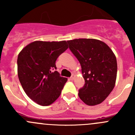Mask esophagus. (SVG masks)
<instances>
[{
    "label": "esophagus",
    "mask_w": 135,
    "mask_h": 135,
    "mask_svg": "<svg viewBox=\"0 0 135 135\" xmlns=\"http://www.w3.org/2000/svg\"><path fill=\"white\" fill-rule=\"evenodd\" d=\"M74 74H72V76H71V77H70V80H74Z\"/></svg>",
    "instance_id": "1"
}]
</instances>
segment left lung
<instances>
[{"label":"left lung","instance_id":"1","mask_svg":"<svg viewBox=\"0 0 135 135\" xmlns=\"http://www.w3.org/2000/svg\"><path fill=\"white\" fill-rule=\"evenodd\" d=\"M67 42L70 50L81 65L85 80L84 85L79 89V97L88 105L100 104L115 85V55L104 42L96 39H74Z\"/></svg>","mask_w":135,"mask_h":135}]
</instances>
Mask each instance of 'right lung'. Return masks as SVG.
<instances>
[{
  "label": "right lung",
  "mask_w": 135,
  "mask_h": 135,
  "mask_svg": "<svg viewBox=\"0 0 135 135\" xmlns=\"http://www.w3.org/2000/svg\"><path fill=\"white\" fill-rule=\"evenodd\" d=\"M68 47L66 41H35L19 54V80L27 96L37 104L48 106L61 95L67 78L55 70V61Z\"/></svg>",
  "instance_id": "add662e5"
}]
</instances>
